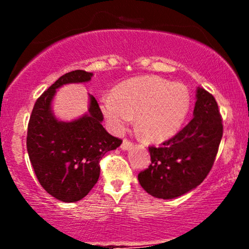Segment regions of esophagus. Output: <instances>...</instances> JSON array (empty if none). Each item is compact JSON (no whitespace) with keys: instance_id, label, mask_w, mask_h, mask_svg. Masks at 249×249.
Wrapping results in <instances>:
<instances>
[{"instance_id":"esophagus-1","label":"esophagus","mask_w":249,"mask_h":249,"mask_svg":"<svg viewBox=\"0 0 249 249\" xmlns=\"http://www.w3.org/2000/svg\"><path fill=\"white\" fill-rule=\"evenodd\" d=\"M122 150L123 151H127V150H130L131 147H132V142H128L127 139H124V141H123V142H122Z\"/></svg>"}]
</instances>
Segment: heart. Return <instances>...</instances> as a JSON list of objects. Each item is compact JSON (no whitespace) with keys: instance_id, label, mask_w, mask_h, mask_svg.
I'll return each mask as SVG.
<instances>
[{"instance_id":"1","label":"heart","mask_w":249,"mask_h":249,"mask_svg":"<svg viewBox=\"0 0 249 249\" xmlns=\"http://www.w3.org/2000/svg\"><path fill=\"white\" fill-rule=\"evenodd\" d=\"M101 108L115 132H122L136 116L142 138L160 142L181 127L190 108V93L184 84L162 77H134L119 83L112 95L103 97Z\"/></svg>"}]
</instances>
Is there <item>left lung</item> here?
Here are the masks:
<instances>
[{"mask_svg":"<svg viewBox=\"0 0 249 249\" xmlns=\"http://www.w3.org/2000/svg\"><path fill=\"white\" fill-rule=\"evenodd\" d=\"M193 118L160 147L150 146L151 165L138 174L141 186L159 199H174L199 186L212 168L222 138L214 97L196 89Z\"/></svg>","mask_w":249,"mask_h":249,"instance_id":"obj_1","label":"left lung"}]
</instances>
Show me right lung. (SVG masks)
<instances>
[{"label":"right lung","instance_id":"right-lung-1","mask_svg":"<svg viewBox=\"0 0 249 249\" xmlns=\"http://www.w3.org/2000/svg\"><path fill=\"white\" fill-rule=\"evenodd\" d=\"M93 73L75 70L59 77L37 99L28 124L27 150L39 184L63 202L84 198L98 181L99 161L122 141L103 127V113L89 95L88 112L71 122L56 118L53 101L57 89L72 83H87Z\"/></svg>","mask_w":249,"mask_h":249}]
</instances>
